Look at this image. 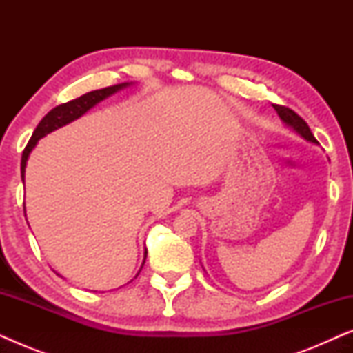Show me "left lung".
I'll return each mask as SVG.
<instances>
[{
  "label": "left lung",
  "mask_w": 353,
  "mask_h": 353,
  "mask_svg": "<svg viewBox=\"0 0 353 353\" xmlns=\"http://www.w3.org/2000/svg\"><path fill=\"white\" fill-rule=\"evenodd\" d=\"M273 108H274V110H276V112H278L279 119H281L283 122L288 125V127H291V128L294 130V132L301 134V137H302L303 139H307V141H310V143H313V144H318L315 137H313L310 127H308L307 122L301 117V115H297L296 112H294L292 109L284 108V105L273 104Z\"/></svg>",
  "instance_id": "obj_1"
}]
</instances>
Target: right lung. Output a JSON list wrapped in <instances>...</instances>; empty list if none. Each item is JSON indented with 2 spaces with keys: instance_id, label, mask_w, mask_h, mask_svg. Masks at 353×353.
<instances>
[{
  "instance_id": "1",
  "label": "right lung",
  "mask_w": 353,
  "mask_h": 353,
  "mask_svg": "<svg viewBox=\"0 0 353 353\" xmlns=\"http://www.w3.org/2000/svg\"><path fill=\"white\" fill-rule=\"evenodd\" d=\"M130 85L132 83H120V85L108 86V88H103V90L90 91V93L80 96V98L69 101V103H64L61 105H56L54 109H51L50 112H48L45 117L41 119V122L38 123V127L35 128V132H33V134H32L30 141H28L26 149H23L22 161H21L22 181H23V175H26L27 159H28V156H30L32 149L37 146L38 139H41L43 137H46L48 133L54 132V130H57V128L64 127V125H67V123L74 122V120H77L83 114L88 112L91 108H94L96 104L101 103V101H104L105 98H109V96H112L114 93H117V91H120V90L127 88V86H130ZM146 254H148V250H144L143 265H144V262H146ZM143 265H141V268H143ZM141 268H139V272H141Z\"/></svg>"
}]
</instances>
